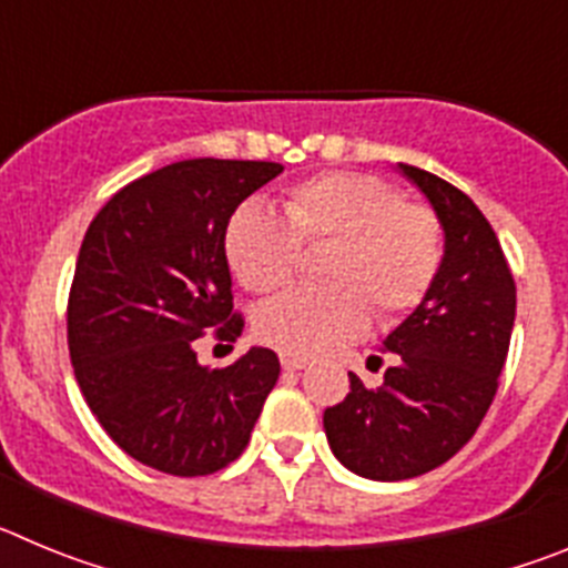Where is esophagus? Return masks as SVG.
I'll use <instances>...</instances> for the list:
<instances>
[{"label":"esophagus","mask_w":568,"mask_h":568,"mask_svg":"<svg viewBox=\"0 0 568 568\" xmlns=\"http://www.w3.org/2000/svg\"><path fill=\"white\" fill-rule=\"evenodd\" d=\"M310 361L301 358V355H293V353H281V366L287 369V373H298V369H304Z\"/></svg>","instance_id":"1"}]
</instances>
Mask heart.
<instances>
[{"instance_id":"obj_1","label":"heart","mask_w":568,"mask_h":568,"mask_svg":"<svg viewBox=\"0 0 568 568\" xmlns=\"http://www.w3.org/2000/svg\"><path fill=\"white\" fill-rule=\"evenodd\" d=\"M333 241L321 278L270 301L255 315V333L281 353L301 358L329 353L378 318L413 313L433 290L444 261V227L426 204L404 202L400 190L375 173L333 170L287 190L284 213L250 199L224 230L230 267L247 290L278 293L295 278L301 244Z\"/></svg>"}]
</instances>
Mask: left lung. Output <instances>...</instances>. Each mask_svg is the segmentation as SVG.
<instances>
[{"label":"left lung","instance_id":"8db88e82","mask_svg":"<svg viewBox=\"0 0 568 568\" xmlns=\"http://www.w3.org/2000/svg\"><path fill=\"white\" fill-rule=\"evenodd\" d=\"M444 227V261L433 290L384 338L393 353L384 384L366 389L349 373V395L324 413L329 449L369 480H406L446 464L489 409L515 327V278L469 195L413 164H398Z\"/></svg>","mask_w":568,"mask_h":568}]
</instances>
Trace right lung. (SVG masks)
Instances as JSON below:
<instances>
[{
    "mask_svg": "<svg viewBox=\"0 0 568 568\" xmlns=\"http://www.w3.org/2000/svg\"><path fill=\"white\" fill-rule=\"evenodd\" d=\"M275 162L187 159L122 187L84 233L68 301L79 389L104 433L150 469L195 478L233 464L278 381V355L250 346L224 369L195 341H235L224 230Z\"/></svg>",
    "mask_w": 568,
    "mask_h": 568,
    "instance_id": "right-lung-1",
    "label": "right lung"
}]
</instances>
